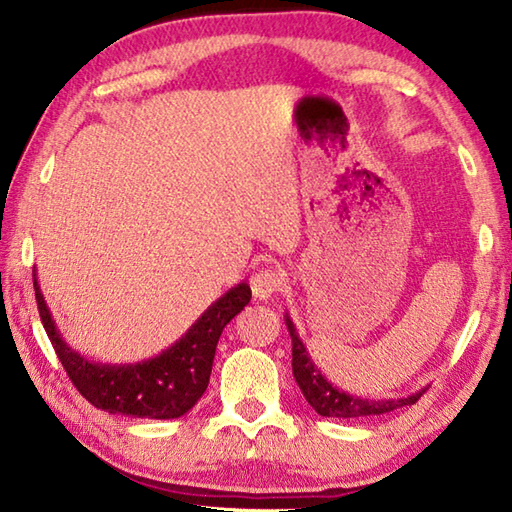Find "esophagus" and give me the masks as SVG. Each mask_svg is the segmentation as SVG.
I'll use <instances>...</instances> for the list:
<instances>
[{
  "label": "esophagus",
  "mask_w": 512,
  "mask_h": 512,
  "mask_svg": "<svg viewBox=\"0 0 512 512\" xmlns=\"http://www.w3.org/2000/svg\"><path fill=\"white\" fill-rule=\"evenodd\" d=\"M281 284H284V275L277 268H262L250 277V290H253V297L259 301L273 297Z\"/></svg>",
  "instance_id": "obj_1"
}]
</instances>
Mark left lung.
Listing matches in <instances>:
<instances>
[{
  "mask_svg": "<svg viewBox=\"0 0 512 512\" xmlns=\"http://www.w3.org/2000/svg\"><path fill=\"white\" fill-rule=\"evenodd\" d=\"M286 328L290 332L292 339V374H295V380L299 389L306 396L308 405L319 413V416L325 418H365V416H380V413L394 411L400 407L413 405L427 387L416 391V394L405 396V398H363L350 394V391H343L336 385H332L328 378L323 376L321 369L314 365L310 358L306 345L299 339V332L295 328V323L288 317L286 312Z\"/></svg>",
  "mask_w": 512,
  "mask_h": 512,
  "instance_id": "8db88e82",
  "label": "left lung"
}]
</instances>
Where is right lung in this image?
Wrapping results in <instances>:
<instances>
[{
  "instance_id": "add662e5",
  "label": "right lung",
  "mask_w": 512,
  "mask_h": 512,
  "mask_svg": "<svg viewBox=\"0 0 512 512\" xmlns=\"http://www.w3.org/2000/svg\"><path fill=\"white\" fill-rule=\"evenodd\" d=\"M32 279L43 328L81 396L107 413L151 420L180 418L202 398L222 330L250 301V286L242 281L213 301L167 350L138 363H99L65 343L39 288L37 270Z\"/></svg>"
}]
</instances>
